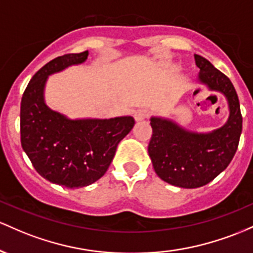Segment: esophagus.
<instances>
[{"label":"esophagus","instance_id":"esophagus-1","mask_svg":"<svg viewBox=\"0 0 253 253\" xmlns=\"http://www.w3.org/2000/svg\"><path fill=\"white\" fill-rule=\"evenodd\" d=\"M134 117H135V121L136 122L143 121V119H146V118L149 117V111H148V110L141 109V110H138V111L135 112Z\"/></svg>","mask_w":253,"mask_h":253}]
</instances>
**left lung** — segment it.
<instances>
[{
    "label": "left lung",
    "instance_id": "left-lung-1",
    "mask_svg": "<svg viewBox=\"0 0 253 253\" xmlns=\"http://www.w3.org/2000/svg\"><path fill=\"white\" fill-rule=\"evenodd\" d=\"M195 59L201 69L200 80L226 95L231 111L228 122L211 134H195L166 119L152 118L153 135L148 144V154L159 177L185 189L211 183L228 166L243 130V116L233 84L207 58L195 55Z\"/></svg>",
    "mask_w": 253,
    "mask_h": 253
}]
</instances>
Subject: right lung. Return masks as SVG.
<instances>
[{
    "label": "right lung",
    "mask_w": 253,
    "mask_h": 253,
    "mask_svg": "<svg viewBox=\"0 0 253 253\" xmlns=\"http://www.w3.org/2000/svg\"><path fill=\"white\" fill-rule=\"evenodd\" d=\"M87 56L88 51L67 53L45 64L28 82L20 107L22 149L42 178L69 189L100 179L118 143L135 126L132 117L70 121L45 105L42 90L47 76L82 63Z\"/></svg>",
    "instance_id": "add662e5"
}]
</instances>
